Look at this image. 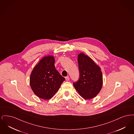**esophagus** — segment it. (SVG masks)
<instances>
[{
	"label": "esophagus",
	"mask_w": 134,
	"mask_h": 134,
	"mask_svg": "<svg viewBox=\"0 0 134 134\" xmlns=\"http://www.w3.org/2000/svg\"><path fill=\"white\" fill-rule=\"evenodd\" d=\"M65 79H66V81H69V79H70V78H69V77H65Z\"/></svg>",
	"instance_id": "34e87169"
}]
</instances>
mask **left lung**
Instances as JSON below:
<instances>
[{
	"label": "left lung",
	"instance_id": "1",
	"mask_svg": "<svg viewBox=\"0 0 134 134\" xmlns=\"http://www.w3.org/2000/svg\"><path fill=\"white\" fill-rule=\"evenodd\" d=\"M78 63L80 76L79 80L73 83V86L84 99H92L98 94L102 88L101 68L83 53L78 55Z\"/></svg>",
	"mask_w": 134,
	"mask_h": 134
}]
</instances>
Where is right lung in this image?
<instances>
[{
  "mask_svg": "<svg viewBox=\"0 0 134 134\" xmlns=\"http://www.w3.org/2000/svg\"><path fill=\"white\" fill-rule=\"evenodd\" d=\"M53 56L43 58L34 68L30 78V84L34 93L45 100L51 98L65 80L55 65Z\"/></svg>",
  "mask_w": 134,
  "mask_h": 134,
  "instance_id": "obj_1",
  "label": "right lung"
}]
</instances>
